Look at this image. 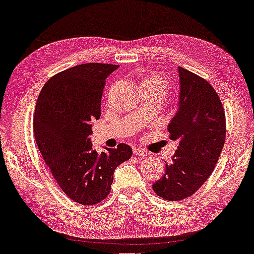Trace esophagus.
<instances>
[{
    "label": "esophagus",
    "mask_w": 254,
    "mask_h": 254,
    "mask_svg": "<svg viewBox=\"0 0 254 254\" xmlns=\"http://www.w3.org/2000/svg\"><path fill=\"white\" fill-rule=\"evenodd\" d=\"M132 151H133L134 156H147V152L140 148H133V150Z\"/></svg>",
    "instance_id": "esophagus-1"
}]
</instances>
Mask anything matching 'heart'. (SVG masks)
<instances>
[{"mask_svg":"<svg viewBox=\"0 0 254 254\" xmlns=\"http://www.w3.org/2000/svg\"><path fill=\"white\" fill-rule=\"evenodd\" d=\"M141 87L155 88V89L165 94V91L167 90V82L164 79L159 78L158 75H149L141 81Z\"/></svg>","mask_w":254,"mask_h":254,"instance_id":"heart-1","label":"heart"}]
</instances>
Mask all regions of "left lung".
Instances as JSON below:
<instances>
[{
	"mask_svg": "<svg viewBox=\"0 0 254 254\" xmlns=\"http://www.w3.org/2000/svg\"><path fill=\"white\" fill-rule=\"evenodd\" d=\"M178 112L168 124L179 146L165 174L152 184L160 198L179 201L192 195L214 171L226 136V119L211 84L179 66Z\"/></svg>",
	"mask_w": 254,
	"mask_h": 254,
	"instance_id": "left-lung-1",
	"label": "left lung"
}]
</instances>
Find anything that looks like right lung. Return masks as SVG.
<instances>
[{
    "label": "right lung",
    "instance_id": "1",
    "mask_svg": "<svg viewBox=\"0 0 254 254\" xmlns=\"http://www.w3.org/2000/svg\"><path fill=\"white\" fill-rule=\"evenodd\" d=\"M118 67L86 63L64 70L44 84L36 104L34 133L40 154L63 192L84 206L110 194L115 168L132 155L126 143L99 154L90 141L106 78Z\"/></svg>",
    "mask_w": 254,
    "mask_h": 254
}]
</instances>
